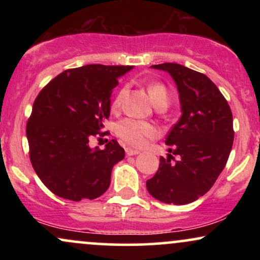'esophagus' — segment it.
Masks as SVG:
<instances>
[{"label": "esophagus", "mask_w": 260, "mask_h": 260, "mask_svg": "<svg viewBox=\"0 0 260 260\" xmlns=\"http://www.w3.org/2000/svg\"><path fill=\"white\" fill-rule=\"evenodd\" d=\"M137 154H139V151L136 150V149L126 148V155H127V156H133V155H137Z\"/></svg>", "instance_id": "obj_1"}]
</instances>
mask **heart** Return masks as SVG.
Masks as SVG:
<instances>
[{
    "label": "heart",
    "instance_id": "1",
    "mask_svg": "<svg viewBox=\"0 0 260 260\" xmlns=\"http://www.w3.org/2000/svg\"><path fill=\"white\" fill-rule=\"evenodd\" d=\"M123 91L124 90H121L115 98V101H113L115 107L120 106ZM148 91L155 106L168 107L170 95L165 85L161 84V83H153L148 86ZM116 134L124 143L132 145V147H143L148 139L154 138L156 136V128L149 122L124 118V120L118 122L117 126H116Z\"/></svg>",
    "mask_w": 260,
    "mask_h": 260
}]
</instances>
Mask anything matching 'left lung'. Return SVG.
I'll list each match as a JSON object with an SVG mask.
<instances>
[{
    "label": "left lung",
    "mask_w": 260,
    "mask_h": 260,
    "mask_svg": "<svg viewBox=\"0 0 260 260\" xmlns=\"http://www.w3.org/2000/svg\"><path fill=\"white\" fill-rule=\"evenodd\" d=\"M170 73L180 92L182 116L165 143L172 145L147 189L157 201L188 204L214 186L234 143L232 112L221 91L205 74L178 63L154 64ZM176 154L178 160L173 156Z\"/></svg>",
    "instance_id": "1"
}]
</instances>
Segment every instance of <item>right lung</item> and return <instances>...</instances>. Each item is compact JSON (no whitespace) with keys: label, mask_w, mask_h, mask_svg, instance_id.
I'll return each mask as SVG.
<instances>
[{"label":"right lung","mask_w":260,"mask_h":260,"mask_svg":"<svg viewBox=\"0 0 260 260\" xmlns=\"http://www.w3.org/2000/svg\"><path fill=\"white\" fill-rule=\"evenodd\" d=\"M132 66L86 64L59 73L32 104L26 138L32 169L53 194L70 201L95 199L111 183L113 165L124 150L112 139L91 149L110 116L112 89Z\"/></svg>","instance_id":"add662e5"}]
</instances>
